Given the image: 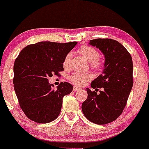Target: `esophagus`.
Returning a JSON list of instances; mask_svg holds the SVG:
<instances>
[{
    "label": "esophagus",
    "instance_id": "esophagus-1",
    "mask_svg": "<svg viewBox=\"0 0 149 149\" xmlns=\"http://www.w3.org/2000/svg\"><path fill=\"white\" fill-rule=\"evenodd\" d=\"M79 89H80V88H78V87L76 86V85H74V86H73V91H77V90H78Z\"/></svg>",
    "mask_w": 149,
    "mask_h": 149
}]
</instances>
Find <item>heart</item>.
<instances>
[{"label": "heart", "mask_w": 149, "mask_h": 149, "mask_svg": "<svg viewBox=\"0 0 149 149\" xmlns=\"http://www.w3.org/2000/svg\"><path fill=\"white\" fill-rule=\"evenodd\" d=\"M78 52L81 55L83 56V57L86 59L87 61L90 62L92 67L95 68V69L101 67L102 64H101V61L98 59L100 57V52L95 47H90L88 45H83L78 49ZM70 59H71V54L69 53L66 54L64 61H63V65L64 67H67L69 66ZM69 79L71 83L81 86V85H84L87 82L92 79V75L90 73L76 72L70 75Z\"/></svg>", "instance_id": "1"}]
</instances>
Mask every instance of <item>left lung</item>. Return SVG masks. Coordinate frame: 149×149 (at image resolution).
Masks as SVG:
<instances>
[{"instance_id":"left-lung-1","label":"left lung","mask_w":149,"mask_h":149,"mask_svg":"<svg viewBox=\"0 0 149 149\" xmlns=\"http://www.w3.org/2000/svg\"><path fill=\"white\" fill-rule=\"evenodd\" d=\"M105 57L103 72L91 83L93 89L102 88L97 94L87 88L88 98L82 104L87 119L97 125L110 123L120 116L133 85V63L129 52L117 40L109 38L91 40Z\"/></svg>"}]
</instances>
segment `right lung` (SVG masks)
<instances>
[{
    "label": "right lung",
    "mask_w": 149,
    "mask_h": 149,
    "mask_svg": "<svg viewBox=\"0 0 149 149\" xmlns=\"http://www.w3.org/2000/svg\"><path fill=\"white\" fill-rule=\"evenodd\" d=\"M76 44L39 42L25 47L15 59V91L22 110L31 120L47 123L60 113L63 97L73 86L64 82L54 90L48 78L64 71V58Z\"/></svg>",
    "instance_id": "add662e5"
}]
</instances>
